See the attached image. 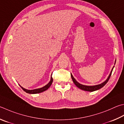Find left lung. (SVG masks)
Returning a JSON list of instances; mask_svg holds the SVG:
<instances>
[{
	"mask_svg": "<svg viewBox=\"0 0 124 124\" xmlns=\"http://www.w3.org/2000/svg\"><path fill=\"white\" fill-rule=\"evenodd\" d=\"M116 60L115 61V63H114V64H116ZM114 66H113V68H112L111 73H110L109 75H108V76L107 79L104 82H103L102 83H101V84H99V85H82V84H80V83H78L77 81L75 80V78L73 77V76L71 74V77L72 80H73V82L74 83V84H75L78 88H79L80 89H82V90H84V91H88V92L95 91H97V90L101 88L102 87H103L106 84H107V82L108 81L109 78H110V77H111L112 70H113V69L114 68Z\"/></svg>",
	"mask_w": 124,
	"mask_h": 124,
	"instance_id": "8db88e82",
	"label": "left lung"
}]
</instances>
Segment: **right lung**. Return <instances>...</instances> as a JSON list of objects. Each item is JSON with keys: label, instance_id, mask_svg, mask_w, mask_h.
Masks as SVG:
<instances>
[{"label": "right lung", "instance_id": "1", "mask_svg": "<svg viewBox=\"0 0 124 124\" xmlns=\"http://www.w3.org/2000/svg\"><path fill=\"white\" fill-rule=\"evenodd\" d=\"M51 76H52V74H51ZM51 76V78H50V81H49L48 84L46 85H44V87H43L42 88H37V89H32V90H29V89H27L24 88L23 87H22L21 85H20L22 89H23V91L24 92H25L26 93H29V94H37V93H42L43 92H44L45 91L48 89L49 87H50V85H51L53 81V79L52 76Z\"/></svg>", "mask_w": 124, "mask_h": 124}]
</instances>
